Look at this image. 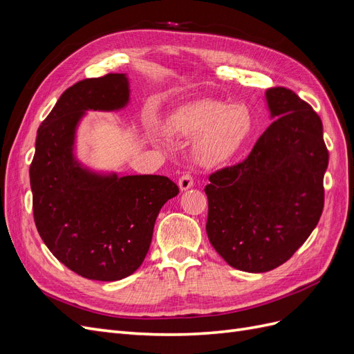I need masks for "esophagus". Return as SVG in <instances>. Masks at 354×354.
I'll list each match as a JSON object with an SVG mask.
<instances>
[{
	"instance_id": "34e87169",
	"label": "esophagus",
	"mask_w": 354,
	"mask_h": 354,
	"mask_svg": "<svg viewBox=\"0 0 354 354\" xmlns=\"http://www.w3.org/2000/svg\"><path fill=\"white\" fill-rule=\"evenodd\" d=\"M178 187H180L181 192H186V190H189L190 187H194V178H192L189 174L181 176V177L178 178Z\"/></svg>"
}]
</instances>
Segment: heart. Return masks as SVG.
<instances>
[{
    "label": "heart",
    "instance_id": "b5f03b06",
    "mask_svg": "<svg viewBox=\"0 0 354 354\" xmlns=\"http://www.w3.org/2000/svg\"><path fill=\"white\" fill-rule=\"evenodd\" d=\"M167 131L190 138V156L202 168L226 164L255 130L251 109L242 103L201 99L180 106L165 118Z\"/></svg>",
    "mask_w": 354,
    "mask_h": 354
}]
</instances>
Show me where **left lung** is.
Here are the masks:
<instances>
[{
	"mask_svg": "<svg viewBox=\"0 0 354 354\" xmlns=\"http://www.w3.org/2000/svg\"><path fill=\"white\" fill-rule=\"evenodd\" d=\"M273 122L243 162L209 176L207 234L229 266L250 273L283 264L317 226L328 151L317 113L283 87L264 93Z\"/></svg>",
	"mask_w": 354,
	"mask_h": 354,
	"instance_id": "obj_1",
	"label": "left lung"
}]
</instances>
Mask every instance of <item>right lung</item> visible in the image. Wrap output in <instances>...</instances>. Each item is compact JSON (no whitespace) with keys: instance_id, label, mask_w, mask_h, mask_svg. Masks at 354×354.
Here are the masks:
<instances>
[{"instance_id":"1","label":"right lung","mask_w":354,"mask_h":354,"mask_svg":"<svg viewBox=\"0 0 354 354\" xmlns=\"http://www.w3.org/2000/svg\"><path fill=\"white\" fill-rule=\"evenodd\" d=\"M128 103L127 73L72 85L39 125L29 169L41 239L68 269L93 281H120L142 266L160 208L178 194L168 177H121L78 158V128L87 112H116Z\"/></svg>"}]
</instances>
